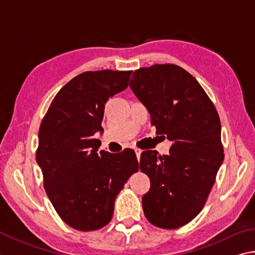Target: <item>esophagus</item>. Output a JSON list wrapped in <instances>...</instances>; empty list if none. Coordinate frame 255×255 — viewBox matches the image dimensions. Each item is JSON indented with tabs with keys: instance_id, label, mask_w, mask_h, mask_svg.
<instances>
[{
	"instance_id": "34e87169",
	"label": "esophagus",
	"mask_w": 255,
	"mask_h": 255,
	"mask_svg": "<svg viewBox=\"0 0 255 255\" xmlns=\"http://www.w3.org/2000/svg\"><path fill=\"white\" fill-rule=\"evenodd\" d=\"M135 152H136V155H137V158H138V160H139V159H140L141 149H139V148H135Z\"/></svg>"
}]
</instances>
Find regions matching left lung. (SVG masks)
<instances>
[{"label": "left lung", "mask_w": 255, "mask_h": 255, "mask_svg": "<svg viewBox=\"0 0 255 255\" xmlns=\"http://www.w3.org/2000/svg\"><path fill=\"white\" fill-rule=\"evenodd\" d=\"M129 86L157 135L173 142L168 155L141 152L140 170L150 179L143 213L157 228H180L203 210L223 163L219 114L195 78L176 64L138 69Z\"/></svg>", "instance_id": "8db88e82"}]
</instances>
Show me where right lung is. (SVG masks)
<instances>
[{
  "mask_svg": "<svg viewBox=\"0 0 255 255\" xmlns=\"http://www.w3.org/2000/svg\"><path fill=\"white\" fill-rule=\"evenodd\" d=\"M132 71H87L63 86L39 129L36 163L54 210L72 229L89 232L107 225L115 200L138 172L135 151L101 150L92 136L103 131L105 105L128 87Z\"/></svg>",
  "mask_w": 255,
  "mask_h": 255,
  "instance_id": "right-lung-1",
  "label": "right lung"
}]
</instances>
